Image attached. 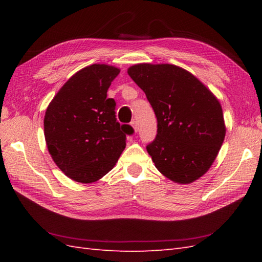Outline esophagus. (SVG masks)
<instances>
[{
    "label": "esophagus",
    "mask_w": 262,
    "mask_h": 262,
    "mask_svg": "<svg viewBox=\"0 0 262 262\" xmlns=\"http://www.w3.org/2000/svg\"><path fill=\"white\" fill-rule=\"evenodd\" d=\"M130 126L133 127V129H134V132H135V133H137V132H138V127H137V124H136V121H135V120H133V121L130 122Z\"/></svg>",
    "instance_id": "1"
}]
</instances>
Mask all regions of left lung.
<instances>
[{
	"label": "left lung",
	"mask_w": 262,
	"mask_h": 262,
	"mask_svg": "<svg viewBox=\"0 0 262 262\" xmlns=\"http://www.w3.org/2000/svg\"><path fill=\"white\" fill-rule=\"evenodd\" d=\"M127 72L157 116L158 134L146 146L157 169L178 183L197 180L213 164L224 141L220 101L179 66L137 64Z\"/></svg>",
	"instance_id": "left-lung-1"
}]
</instances>
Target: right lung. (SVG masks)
Returning a JSON list of instances; mask_svg holds the SVG:
<instances>
[{
    "mask_svg": "<svg viewBox=\"0 0 262 262\" xmlns=\"http://www.w3.org/2000/svg\"><path fill=\"white\" fill-rule=\"evenodd\" d=\"M120 70L93 64L71 77L49 103L43 119L48 152L65 176L91 183L114 168L133 127L116 118L107 91Z\"/></svg>",
    "mask_w": 262,
    "mask_h": 262,
    "instance_id": "right-lung-1",
    "label": "right lung"
}]
</instances>
